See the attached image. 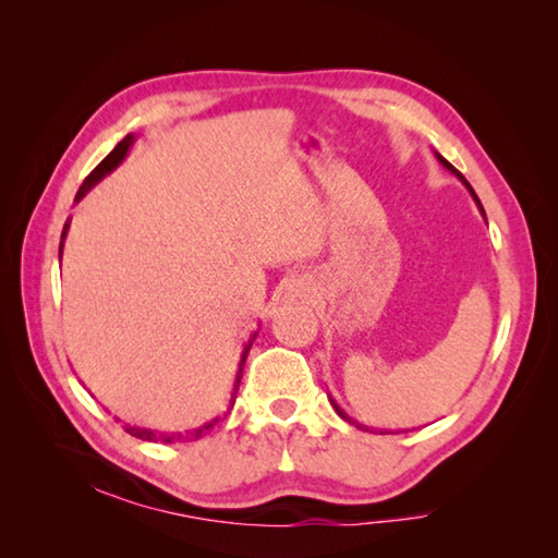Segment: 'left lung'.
Wrapping results in <instances>:
<instances>
[{"label": "left lung", "mask_w": 558, "mask_h": 558, "mask_svg": "<svg viewBox=\"0 0 558 558\" xmlns=\"http://www.w3.org/2000/svg\"><path fill=\"white\" fill-rule=\"evenodd\" d=\"M436 157H438V162H440V165H442V167H446V169H450V172H452V174H456V177H458V179H460V182H462V184H465V186H468V189H470V194H472V196H475V202H477V204H480V199H477V194H475V192H472V186H470V184H468V179H465V177H462V174H460V172H458V169H456V167H452V165H450V162H448V159H446V157H440V155H438V153H436ZM480 211H483V204H480ZM483 214H485V211H483ZM332 405H335V411H337V413H339V415H342V418H344V421H349V423H352V418H349V415H347V413H344V411H342V409H339V405H337V403H335V401H332Z\"/></svg>", "instance_id": "obj_1"}]
</instances>
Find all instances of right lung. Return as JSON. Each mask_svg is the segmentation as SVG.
<instances>
[{
	"mask_svg": "<svg viewBox=\"0 0 558 558\" xmlns=\"http://www.w3.org/2000/svg\"><path fill=\"white\" fill-rule=\"evenodd\" d=\"M135 143V137L132 135H128L125 140H120V143L116 145V149H112V153L102 159V162L93 169V172L83 179V184H81V189H78V194H75V202L78 199H83V196H86L93 186H96L102 177H108L112 169H116L122 159H125V155H128V149H130V145ZM65 231H69V223L63 226V239H65ZM61 251H63V243L59 245V258H61ZM253 339H256V335H253L251 339H248V344H245V349H243V354H241V364H239V374H235V384H233V396H231V405H233V401H235V391H239V384H241V376H243V364H245V356H248V352H251V347H253ZM216 423H219V418H214L211 423H206V426H199V428H194V430H189V433H157V430H149V428H137V426H125V430L130 433V436H135V438H140V440H149V442H174V440H196V438H202L206 430H211Z\"/></svg>",
	"mask_w": 558,
	"mask_h": 558,
	"instance_id": "add662e5",
	"label": "right lung"
}]
</instances>
